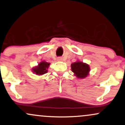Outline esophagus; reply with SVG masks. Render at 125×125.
Returning a JSON list of instances; mask_svg holds the SVG:
<instances>
[{"label": "esophagus", "mask_w": 125, "mask_h": 125, "mask_svg": "<svg viewBox=\"0 0 125 125\" xmlns=\"http://www.w3.org/2000/svg\"><path fill=\"white\" fill-rule=\"evenodd\" d=\"M57 61H62V58H61V57H58V58H57Z\"/></svg>", "instance_id": "obj_1"}]
</instances>
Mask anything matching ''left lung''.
Here are the masks:
<instances>
[{
  "label": "left lung",
  "mask_w": 125,
  "mask_h": 125,
  "mask_svg": "<svg viewBox=\"0 0 125 125\" xmlns=\"http://www.w3.org/2000/svg\"><path fill=\"white\" fill-rule=\"evenodd\" d=\"M71 67L74 75L78 78L83 79L89 75L90 67L86 63L78 61L77 62L72 63Z\"/></svg>",
  "instance_id": "1"
}]
</instances>
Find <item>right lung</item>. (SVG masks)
<instances>
[{
    "label": "right lung",
    "instance_id": "1",
    "mask_svg": "<svg viewBox=\"0 0 125 125\" xmlns=\"http://www.w3.org/2000/svg\"><path fill=\"white\" fill-rule=\"evenodd\" d=\"M50 65V62H47L45 61H42L39 63L38 65L32 68V71L37 75H42L47 73Z\"/></svg>",
    "mask_w": 125,
    "mask_h": 125
}]
</instances>
